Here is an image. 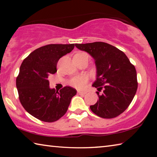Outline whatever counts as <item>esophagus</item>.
<instances>
[{
	"mask_svg": "<svg viewBox=\"0 0 157 157\" xmlns=\"http://www.w3.org/2000/svg\"><path fill=\"white\" fill-rule=\"evenodd\" d=\"M78 94L79 95H84L86 94V91H78Z\"/></svg>",
	"mask_w": 157,
	"mask_h": 157,
	"instance_id": "obj_1",
	"label": "esophagus"
}]
</instances>
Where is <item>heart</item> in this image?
<instances>
[{"mask_svg": "<svg viewBox=\"0 0 157 157\" xmlns=\"http://www.w3.org/2000/svg\"><path fill=\"white\" fill-rule=\"evenodd\" d=\"M87 55V54L85 52H81L76 53L75 55H78V56H79V55ZM88 79H89L88 77L84 75L75 76L74 77V78H71L70 80L68 81V84H70L71 86L75 87L76 89H82L85 86V85H86L87 82H88Z\"/></svg>", "mask_w": 157, "mask_h": 157, "instance_id": "heart-1", "label": "heart"}]
</instances>
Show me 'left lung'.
<instances>
[{
    "label": "left lung",
    "instance_id": "obj_1",
    "mask_svg": "<svg viewBox=\"0 0 157 157\" xmlns=\"http://www.w3.org/2000/svg\"><path fill=\"white\" fill-rule=\"evenodd\" d=\"M79 50L88 52L95 60L96 79L92 86L103 90L99 100L90 109L103 118H113L129 107L136 93L138 82L134 66L124 53L105 42L76 44Z\"/></svg>",
    "mask_w": 157,
    "mask_h": 157
}]
</instances>
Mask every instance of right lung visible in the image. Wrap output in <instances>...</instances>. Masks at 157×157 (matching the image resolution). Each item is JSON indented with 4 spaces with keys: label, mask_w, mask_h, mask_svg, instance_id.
Listing matches in <instances>:
<instances>
[{
    "label": "right lung",
    "mask_w": 157,
    "mask_h": 157,
    "mask_svg": "<svg viewBox=\"0 0 157 157\" xmlns=\"http://www.w3.org/2000/svg\"><path fill=\"white\" fill-rule=\"evenodd\" d=\"M75 44H49L32 52L23 60L16 84L21 105L26 111L41 121L52 123L64 115L77 91L65 86L50 89L48 78L57 72L61 57L71 52Z\"/></svg>",
    "instance_id": "obj_1"
}]
</instances>
